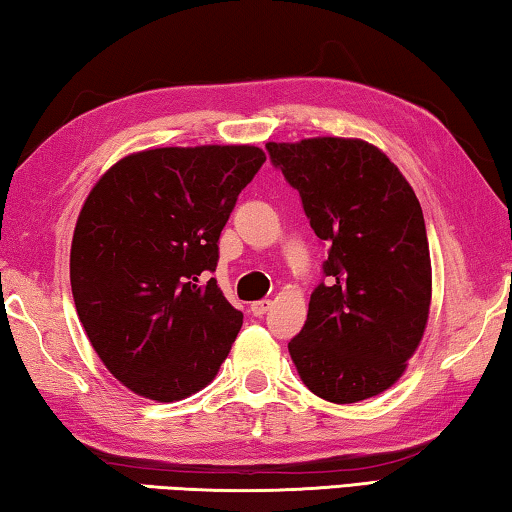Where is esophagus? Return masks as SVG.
Masks as SVG:
<instances>
[{
  "mask_svg": "<svg viewBox=\"0 0 512 512\" xmlns=\"http://www.w3.org/2000/svg\"><path fill=\"white\" fill-rule=\"evenodd\" d=\"M270 308H272V301L261 299V301H254V304H251V313H254L256 317H263L267 311H270Z\"/></svg>",
  "mask_w": 512,
  "mask_h": 512,
  "instance_id": "34e87169",
  "label": "esophagus"
}]
</instances>
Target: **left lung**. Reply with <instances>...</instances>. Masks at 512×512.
<instances>
[{"label": "left lung", "mask_w": 512, "mask_h": 512, "mask_svg": "<svg viewBox=\"0 0 512 512\" xmlns=\"http://www.w3.org/2000/svg\"><path fill=\"white\" fill-rule=\"evenodd\" d=\"M326 242V283L288 342L301 381L333 404L381 395L420 345L431 306L422 206L399 167L358 138L267 142Z\"/></svg>", "instance_id": "obj_1"}]
</instances>
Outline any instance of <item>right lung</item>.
I'll list each match as a JSON object with an SVG mask.
<instances>
[{
  "label": "right lung",
  "mask_w": 512,
  "mask_h": 512,
  "mask_svg": "<svg viewBox=\"0 0 512 512\" xmlns=\"http://www.w3.org/2000/svg\"><path fill=\"white\" fill-rule=\"evenodd\" d=\"M263 163L254 145L145 149L90 190L70 251L74 306L106 370L136 395L186 399L229 356L242 313L201 279Z\"/></svg>",
  "instance_id": "1"
}]
</instances>
